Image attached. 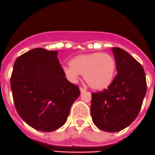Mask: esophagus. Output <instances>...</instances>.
<instances>
[{
	"instance_id": "1",
	"label": "esophagus",
	"mask_w": 155,
	"mask_h": 155,
	"mask_svg": "<svg viewBox=\"0 0 155 155\" xmlns=\"http://www.w3.org/2000/svg\"><path fill=\"white\" fill-rule=\"evenodd\" d=\"M79 89H80V91H81V93L85 92V91H86V90L84 89V88H83V87H80V88H79Z\"/></svg>"
}]
</instances>
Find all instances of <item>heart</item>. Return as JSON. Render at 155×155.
<instances>
[{
	"mask_svg": "<svg viewBox=\"0 0 155 155\" xmlns=\"http://www.w3.org/2000/svg\"><path fill=\"white\" fill-rule=\"evenodd\" d=\"M65 77L72 83L77 82L80 74L91 88L106 89L111 85L116 73L114 57L108 53H91L74 57L70 65L63 68Z\"/></svg>",
	"mask_w": 155,
	"mask_h": 155,
	"instance_id": "heart-1",
	"label": "heart"
}]
</instances>
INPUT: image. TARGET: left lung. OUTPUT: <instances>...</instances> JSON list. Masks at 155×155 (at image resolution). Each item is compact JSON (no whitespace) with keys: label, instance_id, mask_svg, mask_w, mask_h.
Wrapping results in <instances>:
<instances>
[{"label":"left lung","instance_id":"obj_1","mask_svg":"<svg viewBox=\"0 0 155 155\" xmlns=\"http://www.w3.org/2000/svg\"><path fill=\"white\" fill-rule=\"evenodd\" d=\"M117 74L107 89L91 94L94 124L105 132H118L137 118L147 91L143 68L127 51L112 48Z\"/></svg>","mask_w":155,"mask_h":155}]
</instances>
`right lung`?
Wrapping results in <instances>:
<instances>
[{
  "label": "right lung",
  "mask_w": 155,
  "mask_h": 155,
  "mask_svg": "<svg viewBox=\"0 0 155 155\" xmlns=\"http://www.w3.org/2000/svg\"><path fill=\"white\" fill-rule=\"evenodd\" d=\"M57 51L35 48L16 59L11 78L18 113L37 130L51 132L68 120L80 95L78 86L65 78Z\"/></svg>",
  "instance_id": "1"
}]
</instances>
